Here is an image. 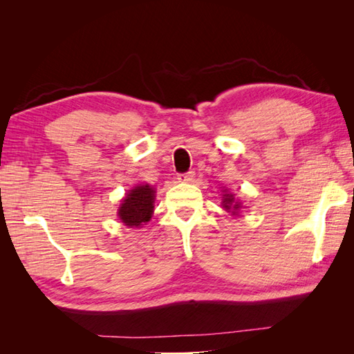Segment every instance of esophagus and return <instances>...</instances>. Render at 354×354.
<instances>
[{
  "instance_id": "obj_1",
  "label": "esophagus",
  "mask_w": 354,
  "mask_h": 354,
  "mask_svg": "<svg viewBox=\"0 0 354 354\" xmlns=\"http://www.w3.org/2000/svg\"><path fill=\"white\" fill-rule=\"evenodd\" d=\"M177 180L180 181V183H192V181L195 180V173H194V171H189V173L178 174Z\"/></svg>"
}]
</instances>
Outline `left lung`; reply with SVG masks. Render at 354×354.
Listing matches in <instances>:
<instances>
[{
    "label": "left lung",
    "instance_id": "obj_1",
    "mask_svg": "<svg viewBox=\"0 0 354 354\" xmlns=\"http://www.w3.org/2000/svg\"><path fill=\"white\" fill-rule=\"evenodd\" d=\"M224 195H223V208L226 211H232V216H238V211L242 208L241 202L234 199V195L229 194L227 189L223 190Z\"/></svg>",
    "mask_w": 354,
    "mask_h": 354
}]
</instances>
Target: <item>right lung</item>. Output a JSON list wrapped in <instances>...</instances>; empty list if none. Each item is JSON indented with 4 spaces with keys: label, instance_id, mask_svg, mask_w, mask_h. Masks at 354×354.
Masks as SVG:
<instances>
[{
    "label": "right lung",
    "instance_id": "1",
    "mask_svg": "<svg viewBox=\"0 0 354 354\" xmlns=\"http://www.w3.org/2000/svg\"><path fill=\"white\" fill-rule=\"evenodd\" d=\"M155 189L149 185H138L128 190L127 196L121 201L118 217L127 227H142L153 214Z\"/></svg>",
    "mask_w": 354,
    "mask_h": 354
}]
</instances>
